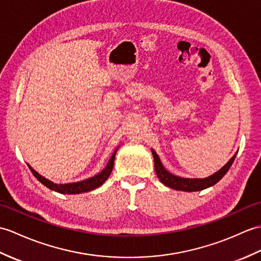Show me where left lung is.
<instances>
[{
  "label": "left lung",
  "instance_id": "1",
  "mask_svg": "<svg viewBox=\"0 0 261 261\" xmlns=\"http://www.w3.org/2000/svg\"><path fill=\"white\" fill-rule=\"evenodd\" d=\"M153 153V158H154V164H155V172L156 175L160 178V181L163 183L164 185L172 189L179 190V191H187V192H193V191H201L204 190L206 188H210L212 185L216 184L221 179L225 173L229 171V169L232 165L233 161L236 159V155H233V158L231 159L227 164H225L221 170L218 171L217 173H214L213 175L205 177V178H183V177H178L171 174V173L167 172L163 165L161 163V160L156 154L154 150L152 149Z\"/></svg>",
  "mask_w": 261,
  "mask_h": 261
}]
</instances>
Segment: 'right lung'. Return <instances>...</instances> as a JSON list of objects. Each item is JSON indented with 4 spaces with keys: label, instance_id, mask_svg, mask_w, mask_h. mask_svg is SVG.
Masks as SVG:
<instances>
[{
    "label": "right lung",
    "instance_id": "obj_1",
    "mask_svg": "<svg viewBox=\"0 0 261 261\" xmlns=\"http://www.w3.org/2000/svg\"><path fill=\"white\" fill-rule=\"evenodd\" d=\"M115 155H116V150L115 153L113 154L112 159L109 160L107 166L103 169L99 174L95 175L94 177H90L88 179H85V181H80V182H76V183H69V184H56L54 182L49 181V179L44 178L43 176L39 175L38 173L32 170L30 167V170L32 172V174L34 175L38 181L41 182L44 187L49 188L52 191H56V192H59L62 194H77V193H83V192H88V191L95 190L98 187L106 181V179L111 175V173L113 171L114 167V160H115Z\"/></svg>",
    "mask_w": 261,
    "mask_h": 261
}]
</instances>
